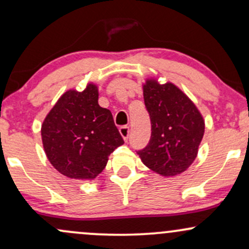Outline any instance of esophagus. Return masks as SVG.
<instances>
[{
	"label": "esophagus",
	"instance_id": "34e87169",
	"mask_svg": "<svg viewBox=\"0 0 249 249\" xmlns=\"http://www.w3.org/2000/svg\"><path fill=\"white\" fill-rule=\"evenodd\" d=\"M119 133H121V136L123 137V139H124L125 142H127L128 136H130V127H128V126L119 127Z\"/></svg>",
	"mask_w": 249,
	"mask_h": 249
}]
</instances>
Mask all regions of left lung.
I'll return each instance as SVG.
<instances>
[{"label":"left lung","instance_id":"left-lung-1","mask_svg":"<svg viewBox=\"0 0 249 249\" xmlns=\"http://www.w3.org/2000/svg\"><path fill=\"white\" fill-rule=\"evenodd\" d=\"M144 102L151 119V138L137 151L154 172L172 177L186 171L198 154L205 122L194 103L172 83L147 79Z\"/></svg>","mask_w":249,"mask_h":249}]
</instances>
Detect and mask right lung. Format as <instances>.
I'll return each mask as SVG.
<instances>
[{"label":"right lung","mask_w":249,"mask_h":249,"mask_svg":"<svg viewBox=\"0 0 249 249\" xmlns=\"http://www.w3.org/2000/svg\"><path fill=\"white\" fill-rule=\"evenodd\" d=\"M43 147L53 167L71 179H93L107 157L124 144L112 113L99 107L98 89L63 93L41 128Z\"/></svg>","instance_id":"right-lung-1"}]
</instances>
